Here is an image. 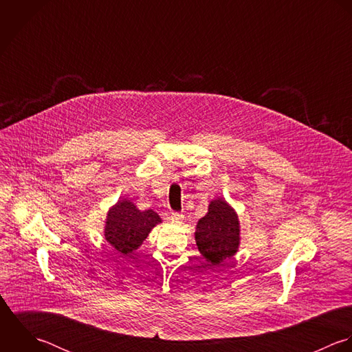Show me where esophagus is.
<instances>
[{
  "mask_svg": "<svg viewBox=\"0 0 352 352\" xmlns=\"http://www.w3.org/2000/svg\"><path fill=\"white\" fill-rule=\"evenodd\" d=\"M170 219H171L174 223L181 224V223L184 221V214H181V213H178V212H173L171 216H170Z\"/></svg>",
  "mask_w": 352,
  "mask_h": 352,
  "instance_id": "esophagus-1",
  "label": "esophagus"
}]
</instances>
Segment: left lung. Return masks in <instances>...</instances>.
<instances>
[{"mask_svg": "<svg viewBox=\"0 0 352 352\" xmlns=\"http://www.w3.org/2000/svg\"><path fill=\"white\" fill-rule=\"evenodd\" d=\"M195 238L208 265H221L239 249L241 226L236 212L224 199L212 200L207 214L197 221Z\"/></svg>", "mask_w": 352, "mask_h": 352, "instance_id": "1", "label": "left lung"}]
</instances>
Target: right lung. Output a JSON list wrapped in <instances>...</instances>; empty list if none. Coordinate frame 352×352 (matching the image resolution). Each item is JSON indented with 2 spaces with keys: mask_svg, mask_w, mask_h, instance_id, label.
I'll use <instances>...</instances> for the list:
<instances>
[{
  "mask_svg": "<svg viewBox=\"0 0 352 352\" xmlns=\"http://www.w3.org/2000/svg\"><path fill=\"white\" fill-rule=\"evenodd\" d=\"M159 223H162V219L156 212L140 211L131 200L122 199L107 212L104 238L116 250L129 254L140 248Z\"/></svg>",
  "mask_w": 352,
  "mask_h": 352,
  "instance_id": "1",
  "label": "right lung"
}]
</instances>
